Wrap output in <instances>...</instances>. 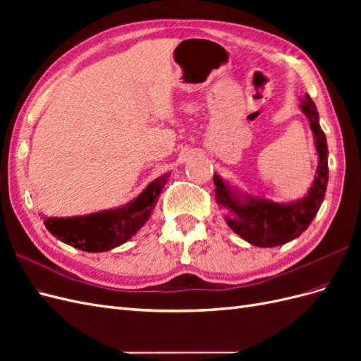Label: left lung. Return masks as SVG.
I'll use <instances>...</instances> for the list:
<instances>
[{"mask_svg":"<svg viewBox=\"0 0 361 361\" xmlns=\"http://www.w3.org/2000/svg\"><path fill=\"white\" fill-rule=\"evenodd\" d=\"M314 135L319 164L318 176L314 178L307 195L295 203H276L267 199L241 195L228 187L218 174H214L215 200L226 207L231 215L226 216L228 227L250 244L257 247H277L300 236L318 214L324 202L329 183V147L324 130L319 126V114L309 94L301 104Z\"/></svg>","mask_w":361,"mask_h":361,"instance_id":"8db88e82","label":"left lung"}]
</instances>
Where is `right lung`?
Returning <instances> with one entry per match:
<instances>
[{
  "label": "right lung",
  "mask_w": 361,
  "mask_h": 361,
  "mask_svg": "<svg viewBox=\"0 0 361 361\" xmlns=\"http://www.w3.org/2000/svg\"><path fill=\"white\" fill-rule=\"evenodd\" d=\"M170 173L164 174L141 192L135 200L117 209L73 218H43L51 235L61 243L90 253L111 250L134 236L154 211L161 190Z\"/></svg>",
  "instance_id": "1"
}]
</instances>
